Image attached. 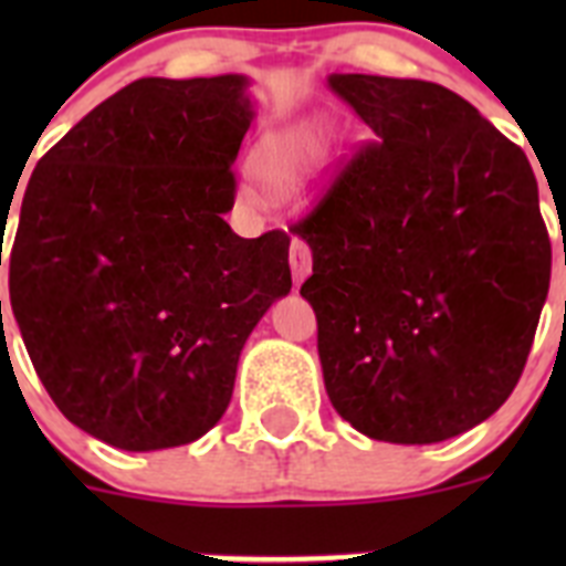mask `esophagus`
Instances as JSON below:
<instances>
[{
  "label": "esophagus",
  "instance_id": "obj_1",
  "mask_svg": "<svg viewBox=\"0 0 566 566\" xmlns=\"http://www.w3.org/2000/svg\"><path fill=\"white\" fill-rule=\"evenodd\" d=\"M289 266H292L294 286H300L312 272V249L306 247V240H292V252H289Z\"/></svg>",
  "mask_w": 566,
  "mask_h": 566
}]
</instances>
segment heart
I'll return each instance as SVG.
<instances>
[{
	"label": "heart",
	"mask_w": 566,
	"mask_h": 566,
	"mask_svg": "<svg viewBox=\"0 0 566 566\" xmlns=\"http://www.w3.org/2000/svg\"><path fill=\"white\" fill-rule=\"evenodd\" d=\"M317 153L319 138L314 129H292L260 144L252 153V169L269 189L289 192L306 178Z\"/></svg>",
	"instance_id": "1"
}]
</instances>
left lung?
Returning <instances> with one entry per match:
<instances>
[{"label": "left lung", "instance_id": "8db88e82", "mask_svg": "<svg viewBox=\"0 0 566 566\" xmlns=\"http://www.w3.org/2000/svg\"><path fill=\"white\" fill-rule=\"evenodd\" d=\"M374 129L317 207L300 294L332 405L365 437L431 444L513 394L549 289V234L522 147L442 84L337 73Z\"/></svg>", "mask_w": 566, "mask_h": 566}]
</instances>
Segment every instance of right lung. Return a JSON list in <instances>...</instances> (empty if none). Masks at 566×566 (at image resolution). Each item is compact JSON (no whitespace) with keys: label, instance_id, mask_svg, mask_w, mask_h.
<instances>
[{"label":"right lung","instance_id":"add662e5","mask_svg":"<svg viewBox=\"0 0 566 566\" xmlns=\"http://www.w3.org/2000/svg\"><path fill=\"white\" fill-rule=\"evenodd\" d=\"M247 87L232 73L138 78L44 153L24 189L8 254L24 348L59 411L122 451L214 428L243 343L292 289L283 229L240 238L223 221L254 118Z\"/></svg>","mask_w":566,"mask_h":566}]
</instances>
